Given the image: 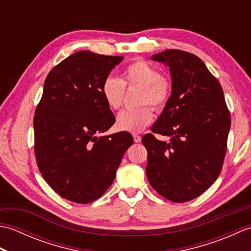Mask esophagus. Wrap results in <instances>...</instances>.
Instances as JSON below:
<instances>
[{
    "mask_svg": "<svg viewBox=\"0 0 251 251\" xmlns=\"http://www.w3.org/2000/svg\"><path fill=\"white\" fill-rule=\"evenodd\" d=\"M132 137H134V141L136 142V143H139L140 141H141V137L139 136V135H137V134H135L134 136H132Z\"/></svg>",
    "mask_w": 251,
    "mask_h": 251,
    "instance_id": "1",
    "label": "esophagus"
}]
</instances>
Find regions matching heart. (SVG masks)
<instances>
[{
  "instance_id": "obj_1",
  "label": "heart",
  "mask_w": 251,
  "mask_h": 251,
  "mask_svg": "<svg viewBox=\"0 0 251 251\" xmlns=\"http://www.w3.org/2000/svg\"><path fill=\"white\" fill-rule=\"evenodd\" d=\"M125 87L141 88L138 103L143 106L121 112L116 117V128L136 134L142 131L153 121V111L149 105L156 111L166 106L172 96V84L169 79L162 76L157 68L146 60L138 59L124 69L122 81L113 76L106 77L103 81L101 94L111 110L116 111L122 106Z\"/></svg>"
}]
</instances>
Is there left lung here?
I'll return each instance as SVG.
<instances>
[{
    "label": "left lung",
    "instance_id": "obj_1",
    "mask_svg": "<svg viewBox=\"0 0 251 251\" xmlns=\"http://www.w3.org/2000/svg\"><path fill=\"white\" fill-rule=\"evenodd\" d=\"M172 74V96L142 137L148 151L146 173L159 195L175 202L189 201L219 177L226 152L231 115L218 79L199 57L179 50L153 55Z\"/></svg>",
    "mask_w": 251,
    "mask_h": 251
}]
</instances>
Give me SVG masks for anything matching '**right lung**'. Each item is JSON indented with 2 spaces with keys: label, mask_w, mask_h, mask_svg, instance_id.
I'll list each match as a JSON object with an SVG mask.
<instances>
[{
  "label": "right lung",
  "mask_w": 251,
  "mask_h": 251,
  "mask_svg": "<svg viewBox=\"0 0 251 251\" xmlns=\"http://www.w3.org/2000/svg\"><path fill=\"white\" fill-rule=\"evenodd\" d=\"M123 59L89 50L74 52L51 69L36 106L37 167L56 193L77 204L103 195L134 142L126 131L98 137L115 122L101 86Z\"/></svg>",
  "instance_id": "1"
}]
</instances>
